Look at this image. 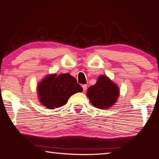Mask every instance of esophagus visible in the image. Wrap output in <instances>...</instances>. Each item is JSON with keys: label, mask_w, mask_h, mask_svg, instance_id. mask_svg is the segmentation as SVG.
Wrapping results in <instances>:
<instances>
[{"label": "esophagus", "mask_w": 159, "mask_h": 159, "mask_svg": "<svg viewBox=\"0 0 159 159\" xmlns=\"http://www.w3.org/2000/svg\"><path fill=\"white\" fill-rule=\"evenodd\" d=\"M82 87H83V91H84V92H85V90H87V85H86V84L83 85H82Z\"/></svg>", "instance_id": "1"}]
</instances>
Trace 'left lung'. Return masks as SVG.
<instances>
[{"mask_svg": "<svg viewBox=\"0 0 159 159\" xmlns=\"http://www.w3.org/2000/svg\"><path fill=\"white\" fill-rule=\"evenodd\" d=\"M118 95V86L105 76H99L97 83L90 86L87 92V96L93 105L102 109L114 105Z\"/></svg>", "mask_w": 159, "mask_h": 159, "instance_id": "left-lung-1", "label": "left lung"}]
</instances>
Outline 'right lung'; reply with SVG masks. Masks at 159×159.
<instances>
[{"label": "right lung", "instance_id": "add662e5", "mask_svg": "<svg viewBox=\"0 0 159 159\" xmlns=\"http://www.w3.org/2000/svg\"><path fill=\"white\" fill-rule=\"evenodd\" d=\"M82 91L76 79L68 73L49 75L38 86L40 101L50 109L65 105L70 97Z\"/></svg>", "mask_w": 159, "mask_h": 159}]
</instances>
